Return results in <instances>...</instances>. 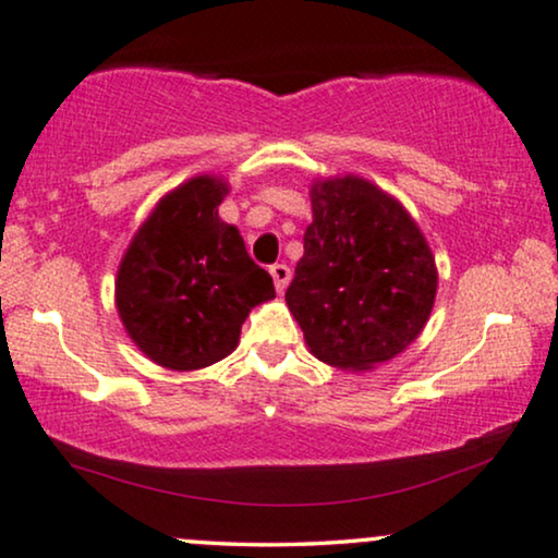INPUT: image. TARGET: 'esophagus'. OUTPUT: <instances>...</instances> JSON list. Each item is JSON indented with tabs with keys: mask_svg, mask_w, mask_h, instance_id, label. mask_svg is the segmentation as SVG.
Segmentation results:
<instances>
[{
	"mask_svg": "<svg viewBox=\"0 0 558 558\" xmlns=\"http://www.w3.org/2000/svg\"><path fill=\"white\" fill-rule=\"evenodd\" d=\"M271 279H274V287H277V292L281 294L289 284V279H292V271H289L287 264H274L271 266Z\"/></svg>",
	"mask_w": 558,
	"mask_h": 558,
	"instance_id": "34e87169",
	"label": "esophagus"
}]
</instances>
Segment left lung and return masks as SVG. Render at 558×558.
I'll list each match as a JSON object with an SVG mask.
<instances>
[{"label": "left lung", "instance_id": "8db88e82", "mask_svg": "<svg viewBox=\"0 0 558 558\" xmlns=\"http://www.w3.org/2000/svg\"><path fill=\"white\" fill-rule=\"evenodd\" d=\"M310 202L287 307L315 359L368 372L423 332L436 305V256L402 202L359 173L315 179Z\"/></svg>", "mask_w": 558, "mask_h": 558}]
</instances>
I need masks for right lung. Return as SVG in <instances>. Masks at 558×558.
I'll list each match as a JSON object with an SVG mask.
<instances>
[{
    "mask_svg": "<svg viewBox=\"0 0 558 558\" xmlns=\"http://www.w3.org/2000/svg\"><path fill=\"white\" fill-rule=\"evenodd\" d=\"M230 184L197 173L166 192L122 253L114 307L143 356L171 372H197L230 356L256 305L277 296L251 262L241 230L217 207Z\"/></svg>",
    "mask_w": 558,
    "mask_h": 558,
    "instance_id": "1",
    "label": "right lung"
}]
</instances>
